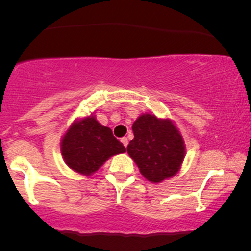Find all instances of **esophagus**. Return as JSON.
I'll list each match as a JSON object with an SVG mask.
<instances>
[{"instance_id": "esophagus-1", "label": "esophagus", "mask_w": 251, "mask_h": 251, "mask_svg": "<svg viewBox=\"0 0 251 251\" xmlns=\"http://www.w3.org/2000/svg\"><path fill=\"white\" fill-rule=\"evenodd\" d=\"M120 142H122L123 145L126 148V146H127V144H128V139L126 137H124V138H122V140H120Z\"/></svg>"}]
</instances>
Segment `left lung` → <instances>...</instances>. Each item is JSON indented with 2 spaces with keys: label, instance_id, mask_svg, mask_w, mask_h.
<instances>
[{
  "label": "left lung",
  "instance_id": "left-lung-1",
  "mask_svg": "<svg viewBox=\"0 0 251 251\" xmlns=\"http://www.w3.org/2000/svg\"><path fill=\"white\" fill-rule=\"evenodd\" d=\"M132 129L134 138L127 153L140 174L151 183L174 177L185 157V144L172 120L145 113L135 120Z\"/></svg>",
  "mask_w": 251,
  "mask_h": 251
}]
</instances>
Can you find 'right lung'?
<instances>
[{"label": "right lung", "mask_w": 251, "mask_h": 251, "mask_svg": "<svg viewBox=\"0 0 251 251\" xmlns=\"http://www.w3.org/2000/svg\"><path fill=\"white\" fill-rule=\"evenodd\" d=\"M126 152L123 143L114 137L112 129L88 116L75 120L61 140V153L68 168L91 176L101 168L112 155Z\"/></svg>", "instance_id": "1"}]
</instances>
